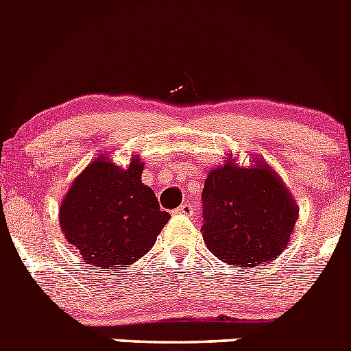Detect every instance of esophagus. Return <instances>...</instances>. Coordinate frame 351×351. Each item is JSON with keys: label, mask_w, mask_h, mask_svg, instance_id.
I'll return each instance as SVG.
<instances>
[{"label": "esophagus", "mask_w": 351, "mask_h": 351, "mask_svg": "<svg viewBox=\"0 0 351 351\" xmlns=\"http://www.w3.org/2000/svg\"><path fill=\"white\" fill-rule=\"evenodd\" d=\"M176 213L178 214H193V206H191L190 202H184V204H181L178 209H176Z\"/></svg>", "instance_id": "esophagus-1"}]
</instances>
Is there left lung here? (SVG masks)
<instances>
[{
  "instance_id": "left-lung-1",
  "label": "left lung",
  "mask_w": 351,
  "mask_h": 351,
  "mask_svg": "<svg viewBox=\"0 0 351 351\" xmlns=\"http://www.w3.org/2000/svg\"><path fill=\"white\" fill-rule=\"evenodd\" d=\"M202 206L206 246L235 267H255L278 258L299 218V207L283 179L262 160L247 169L226 160L210 170Z\"/></svg>"
}]
</instances>
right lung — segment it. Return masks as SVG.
<instances>
[{"label": "right lung", "mask_w": 351, "mask_h": 351, "mask_svg": "<svg viewBox=\"0 0 351 351\" xmlns=\"http://www.w3.org/2000/svg\"><path fill=\"white\" fill-rule=\"evenodd\" d=\"M142 170L138 156L123 169L101 154L71 182L61 202V230L88 263L116 269L137 262L170 219L142 182Z\"/></svg>", "instance_id": "1"}]
</instances>
